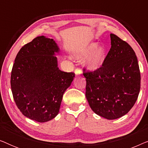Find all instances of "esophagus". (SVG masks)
Wrapping results in <instances>:
<instances>
[{"instance_id":"1","label":"esophagus","mask_w":148,"mask_h":148,"mask_svg":"<svg viewBox=\"0 0 148 148\" xmlns=\"http://www.w3.org/2000/svg\"><path fill=\"white\" fill-rule=\"evenodd\" d=\"M75 75H76V76H79V75H80L81 73H82V71H81L80 69L77 68L75 70Z\"/></svg>"}]
</instances>
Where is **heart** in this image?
Returning a JSON list of instances; mask_svg holds the SVG:
<instances>
[{
  "label": "heart",
  "mask_w": 148,
  "mask_h": 148,
  "mask_svg": "<svg viewBox=\"0 0 148 148\" xmlns=\"http://www.w3.org/2000/svg\"><path fill=\"white\" fill-rule=\"evenodd\" d=\"M98 43H92L84 48L77 57L79 59H83L88 57L86 60V67L90 71H94L102 65L106 56V48L104 46H99Z\"/></svg>",
  "instance_id": "1"
}]
</instances>
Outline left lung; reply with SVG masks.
<instances>
[{"label":"left lung","mask_w":148,"mask_h":148,"mask_svg":"<svg viewBox=\"0 0 148 148\" xmlns=\"http://www.w3.org/2000/svg\"><path fill=\"white\" fill-rule=\"evenodd\" d=\"M111 48L102 66L86 72V96L92 110L108 120L126 114L140 91L141 75L137 56L128 43L110 34Z\"/></svg>","instance_id":"1"}]
</instances>
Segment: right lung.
I'll return each mask as SVG.
<instances>
[{
    "label": "right lung",
    "mask_w": 148,
    "mask_h": 148,
    "mask_svg": "<svg viewBox=\"0 0 148 148\" xmlns=\"http://www.w3.org/2000/svg\"><path fill=\"white\" fill-rule=\"evenodd\" d=\"M59 48L53 39L38 36L18 52L11 76L13 99L24 116L37 122L58 114L62 96L75 77L58 67Z\"/></svg>",
    "instance_id": "obj_1"
}]
</instances>
